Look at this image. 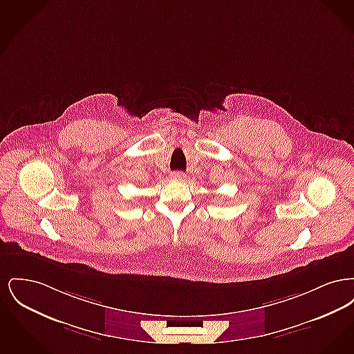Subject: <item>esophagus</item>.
<instances>
[{
	"label": "esophagus",
	"mask_w": 354,
	"mask_h": 354,
	"mask_svg": "<svg viewBox=\"0 0 354 354\" xmlns=\"http://www.w3.org/2000/svg\"><path fill=\"white\" fill-rule=\"evenodd\" d=\"M185 175L183 172H180V171H178V172H174L172 175H171V178H174V179H178V180H180V179H183Z\"/></svg>",
	"instance_id": "34e87169"
}]
</instances>
